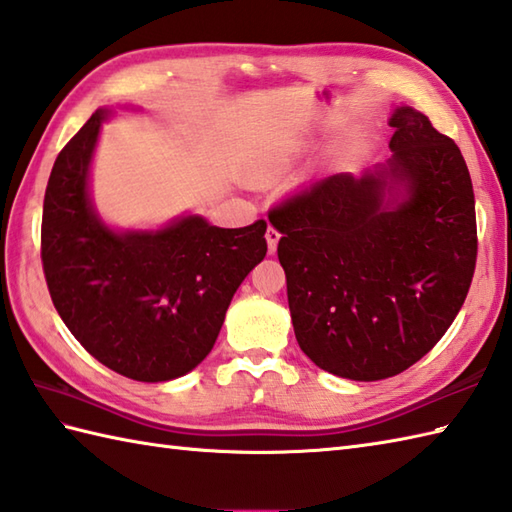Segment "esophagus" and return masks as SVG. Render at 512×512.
<instances>
[{
	"instance_id": "34e87169",
	"label": "esophagus",
	"mask_w": 512,
	"mask_h": 512,
	"mask_svg": "<svg viewBox=\"0 0 512 512\" xmlns=\"http://www.w3.org/2000/svg\"><path fill=\"white\" fill-rule=\"evenodd\" d=\"M267 247H269V254H274L276 252V247H278V241H280V232L276 230V227L274 225H269L267 227Z\"/></svg>"
}]
</instances>
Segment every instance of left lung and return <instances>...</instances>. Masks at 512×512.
<instances>
[{
    "label": "left lung",
    "instance_id": "1",
    "mask_svg": "<svg viewBox=\"0 0 512 512\" xmlns=\"http://www.w3.org/2000/svg\"><path fill=\"white\" fill-rule=\"evenodd\" d=\"M390 124L388 168L324 177L269 212L295 339L315 366L352 381L425 357L462 309L478 258L458 144L410 107ZM388 176L408 192L394 209L382 206Z\"/></svg>",
    "mask_w": 512,
    "mask_h": 512
}]
</instances>
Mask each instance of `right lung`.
<instances>
[{
    "label": "right lung",
    "mask_w": 512,
    "mask_h": 512,
    "mask_svg": "<svg viewBox=\"0 0 512 512\" xmlns=\"http://www.w3.org/2000/svg\"><path fill=\"white\" fill-rule=\"evenodd\" d=\"M105 111L56 157L43 199L41 263L61 320L102 366L135 381L177 379L206 359L232 295L267 254V221L214 227L186 217L116 234L87 197Z\"/></svg>",
    "instance_id": "right-lung-1"
}]
</instances>
